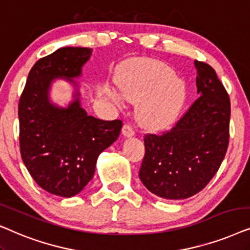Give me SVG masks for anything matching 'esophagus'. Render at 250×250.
<instances>
[{
  "mask_svg": "<svg viewBox=\"0 0 250 250\" xmlns=\"http://www.w3.org/2000/svg\"><path fill=\"white\" fill-rule=\"evenodd\" d=\"M122 134L123 136H125V137H132V136L135 135V130L134 128H132V125L125 123V125L122 127Z\"/></svg>",
  "mask_w": 250,
  "mask_h": 250,
  "instance_id": "1",
  "label": "esophagus"
}]
</instances>
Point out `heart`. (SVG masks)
Instances as JSON below:
<instances>
[{
  "label": "heart",
  "mask_w": 250,
  "mask_h": 250,
  "mask_svg": "<svg viewBox=\"0 0 250 250\" xmlns=\"http://www.w3.org/2000/svg\"><path fill=\"white\" fill-rule=\"evenodd\" d=\"M174 71L164 62L148 61L127 68L119 81L128 101L138 103L137 116L152 130L167 128L177 118L186 98L183 80L172 78Z\"/></svg>",
  "instance_id": "obj_1"
}]
</instances>
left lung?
<instances>
[{"label":"left lung","instance_id":"8db88e82","mask_svg":"<svg viewBox=\"0 0 250 250\" xmlns=\"http://www.w3.org/2000/svg\"><path fill=\"white\" fill-rule=\"evenodd\" d=\"M195 99L170 130L146 134L139 178L154 194L181 200L204 189L221 167L229 139L231 103L215 69L194 62Z\"/></svg>","mask_w":250,"mask_h":250}]
</instances>
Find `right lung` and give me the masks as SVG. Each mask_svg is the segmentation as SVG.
Segmentation results:
<instances>
[{
    "instance_id": "add662e5",
    "label": "right lung",
    "mask_w": 250,
    "mask_h": 250,
    "mask_svg": "<svg viewBox=\"0 0 250 250\" xmlns=\"http://www.w3.org/2000/svg\"><path fill=\"white\" fill-rule=\"evenodd\" d=\"M91 49L65 46L39 59L19 99V146L24 164L40 188L69 198L94 177L98 155L118 139L121 120L88 115L76 98L67 108L50 104L52 80L81 75ZM76 95H79V92Z\"/></svg>"
}]
</instances>
